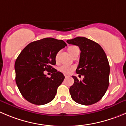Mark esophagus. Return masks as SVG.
<instances>
[{
    "mask_svg": "<svg viewBox=\"0 0 126 126\" xmlns=\"http://www.w3.org/2000/svg\"><path fill=\"white\" fill-rule=\"evenodd\" d=\"M64 76H65V78H67V77H69V75H65H65H64Z\"/></svg>",
    "mask_w": 126,
    "mask_h": 126,
    "instance_id": "1",
    "label": "esophagus"
}]
</instances>
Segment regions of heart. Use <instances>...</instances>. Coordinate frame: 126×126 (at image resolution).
Listing matches in <instances>:
<instances>
[{
	"instance_id": "1",
	"label": "heart",
	"mask_w": 126,
	"mask_h": 126,
	"mask_svg": "<svg viewBox=\"0 0 126 126\" xmlns=\"http://www.w3.org/2000/svg\"><path fill=\"white\" fill-rule=\"evenodd\" d=\"M78 49V47H77V46H70V47H69V48H68V51H69V53H70V54H72V52H74L75 49ZM59 54V52L57 53V54H56V61L58 59ZM74 69H75V66H74V65H68V64H64V65H61V66L59 68V70L60 72H61L62 73H64V74H70V73L74 70Z\"/></svg>"
}]
</instances>
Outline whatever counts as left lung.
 <instances>
[{
  "label": "left lung",
  "mask_w": 126,
  "mask_h": 126,
  "mask_svg": "<svg viewBox=\"0 0 126 126\" xmlns=\"http://www.w3.org/2000/svg\"><path fill=\"white\" fill-rule=\"evenodd\" d=\"M79 46L80 56L76 73L84 75L82 80L72 76L74 83L69 92L76 103L91 105L100 101L109 86L110 67L107 56L100 44L85 37L67 40Z\"/></svg>",
  "instance_id": "left-lung-1"
}]
</instances>
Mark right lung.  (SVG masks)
I'll return each instance as SVG.
<instances>
[{
  "instance_id": "obj_1",
  "label": "right lung",
  "mask_w": 126,
  "mask_h": 126,
  "mask_svg": "<svg viewBox=\"0 0 126 126\" xmlns=\"http://www.w3.org/2000/svg\"><path fill=\"white\" fill-rule=\"evenodd\" d=\"M63 40L43 38L28 44L18 56L15 63V81L25 100L31 103L43 105L55 98L64 75L52 65H56V56L65 47ZM53 70L51 78L44 74Z\"/></svg>"
}]
</instances>
